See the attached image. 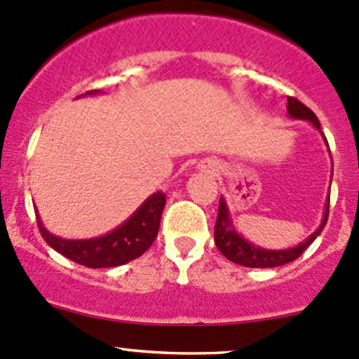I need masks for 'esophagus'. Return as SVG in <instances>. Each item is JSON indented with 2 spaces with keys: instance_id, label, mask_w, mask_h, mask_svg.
<instances>
[{
  "instance_id": "34e87169",
  "label": "esophagus",
  "mask_w": 359,
  "mask_h": 359,
  "mask_svg": "<svg viewBox=\"0 0 359 359\" xmlns=\"http://www.w3.org/2000/svg\"><path fill=\"white\" fill-rule=\"evenodd\" d=\"M201 168L205 170V172H208V173H211V175H215V173L218 172V165L215 163V161H211V160H208V161H205V163L201 165Z\"/></svg>"
}]
</instances>
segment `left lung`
<instances>
[{"label":"left lung","mask_w":359,"mask_h":359,"mask_svg":"<svg viewBox=\"0 0 359 359\" xmlns=\"http://www.w3.org/2000/svg\"><path fill=\"white\" fill-rule=\"evenodd\" d=\"M287 113L289 116H292V118L296 120H308V122H311L313 127L318 129L320 134H322V127H320V122L318 118H316V115L309 110L308 107H304L299 100L290 96L287 97ZM327 146H329V142H327ZM329 208H330V196L327 198L325 213H323L322 224H320V227L316 229L306 241L297 244L296 248L278 249V251H273V249H263V248L255 246V244H251L249 241L244 239L243 236L237 233V230L233 229L232 225V220H230L229 208L227 205H225V199L222 198L220 205H218L217 222H215V244H217L218 251H220L225 258L230 259V262L237 263V265L249 266V269H273V266L285 265V263H290L296 258H299V256L304 252V249H306L309 244L320 236V232H322L323 227H325L327 220H329Z\"/></svg>","instance_id":"left-lung-1"}]
</instances>
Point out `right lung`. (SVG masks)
<instances>
[{
  "instance_id": "add662e5",
  "label": "right lung",
  "mask_w": 359,
  "mask_h": 359,
  "mask_svg": "<svg viewBox=\"0 0 359 359\" xmlns=\"http://www.w3.org/2000/svg\"><path fill=\"white\" fill-rule=\"evenodd\" d=\"M96 93L97 90H89L86 94ZM165 203H167L165 192H154L135 210L129 220L123 222L110 233H104L96 239L70 241L53 236L44 229L39 215H36L37 227L43 239L65 258L88 269H110V266L126 265L148 251L158 236Z\"/></svg>"
}]
</instances>
